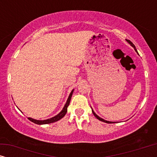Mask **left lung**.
Wrapping results in <instances>:
<instances>
[{"label": "left lung", "instance_id": "left-lung-1", "mask_svg": "<svg viewBox=\"0 0 157 157\" xmlns=\"http://www.w3.org/2000/svg\"><path fill=\"white\" fill-rule=\"evenodd\" d=\"M126 41H127V43H128V44H129L131 46H132L133 48H134V50H135V51H136V52L138 53V52H137V50H136V47H135V46L134 44H133V43L132 42V41H130L129 40H127V39H126ZM91 110H92V112H93V114L95 116V117L96 118V119H98V120H100V121H103V122H105V123H108V124H111V123H114V122H113V121H106V120H104V119H102V118H101V117H98V116L96 114V113L94 112V110H93V109L91 108Z\"/></svg>", "mask_w": 157, "mask_h": 157}]
</instances>
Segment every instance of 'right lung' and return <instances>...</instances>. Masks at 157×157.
<instances>
[{
    "mask_svg": "<svg viewBox=\"0 0 157 157\" xmlns=\"http://www.w3.org/2000/svg\"><path fill=\"white\" fill-rule=\"evenodd\" d=\"M74 89H73L71 92L70 93L69 96H68V99L66 102V104L64 105L63 108L61 111V112L58 113L57 115H56L55 117H53L52 118H50V119H46V120H36V119H32V118H31V117H29V119L31 121L33 122V123H35L36 124H38V125H42V124H51V123H53V122L59 121V120L62 119V118H63L64 116L66 115V112H67V108H68V106H69L70 101H71V96H72L73 93H74Z\"/></svg>",
    "mask_w": 157,
    "mask_h": 157,
    "instance_id": "obj_1",
    "label": "right lung"
}]
</instances>
